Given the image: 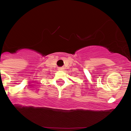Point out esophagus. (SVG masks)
Wrapping results in <instances>:
<instances>
[{
  "instance_id": "esophagus-1",
  "label": "esophagus",
  "mask_w": 131,
  "mask_h": 131,
  "mask_svg": "<svg viewBox=\"0 0 131 131\" xmlns=\"http://www.w3.org/2000/svg\"><path fill=\"white\" fill-rule=\"evenodd\" d=\"M58 70H63V68H58Z\"/></svg>"
}]
</instances>
